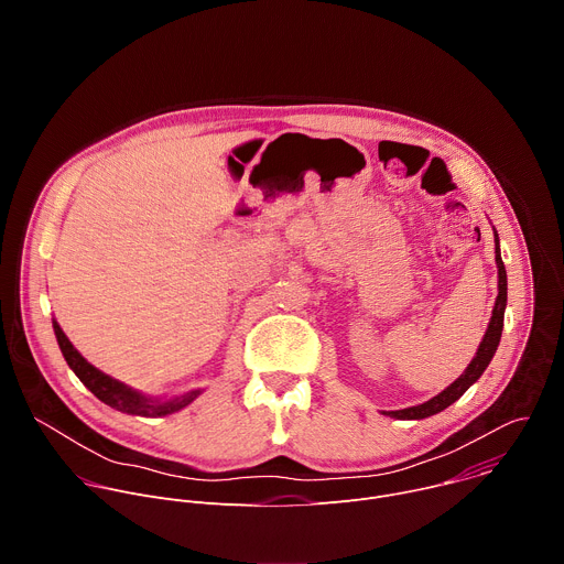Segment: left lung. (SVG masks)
<instances>
[{
  "label": "left lung",
  "instance_id": "left-lung-1",
  "mask_svg": "<svg viewBox=\"0 0 564 564\" xmlns=\"http://www.w3.org/2000/svg\"><path fill=\"white\" fill-rule=\"evenodd\" d=\"M494 240H496V265H498V299H496V305H494L489 328L485 333V339L479 341V348H477L475 357L470 359L466 370L451 386H446L440 394H435L433 399L424 401V404L411 406V409L388 411L383 415L394 417V420H424V417L437 415L444 409H448L453 401H457L481 377V372L487 370V366L491 364V359H494V355H496V350L500 346V337H502V328H505V310H507V270H505V263H502L500 236H498L496 229H494Z\"/></svg>",
  "mask_w": 564,
  "mask_h": 564
}]
</instances>
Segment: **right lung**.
I'll return each mask as SVG.
<instances>
[{
	"label": "right lung",
	"mask_w": 564,
	"mask_h": 564,
	"mask_svg": "<svg viewBox=\"0 0 564 564\" xmlns=\"http://www.w3.org/2000/svg\"><path fill=\"white\" fill-rule=\"evenodd\" d=\"M53 333H55L57 346H59L68 368L77 375V379L83 381L100 401H105L107 406H111L120 413L140 415V417H165V415L178 413L185 406H189L192 401L203 392L200 388H196V390H189V392H183V394H176L170 399L142 394L140 390L113 379L111 375H107V372L98 370L94 364H89L83 355L73 348V344L68 341V337L64 335V330L59 328L55 318H53Z\"/></svg>",
	"instance_id": "right-lung-1"
}]
</instances>
